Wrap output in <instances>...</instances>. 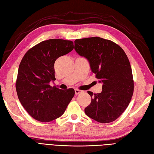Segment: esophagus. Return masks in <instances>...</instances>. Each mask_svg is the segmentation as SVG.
I'll return each mask as SVG.
<instances>
[{
  "label": "esophagus",
  "mask_w": 154,
  "mask_h": 154,
  "mask_svg": "<svg viewBox=\"0 0 154 154\" xmlns=\"http://www.w3.org/2000/svg\"><path fill=\"white\" fill-rule=\"evenodd\" d=\"M75 94H80L81 93H83V91L76 89H75Z\"/></svg>",
  "instance_id": "34e87169"
}]
</instances>
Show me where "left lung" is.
Instances as JSON below:
<instances>
[{
    "mask_svg": "<svg viewBox=\"0 0 154 154\" xmlns=\"http://www.w3.org/2000/svg\"><path fill=\"white\" fill-rule=\"evenodd\" d=\"M75 50L87 59L91 71L99 83L100 93L87 91L91 102L85 112L100 123H109L122 114L134 92L132 68L125 52L114 42L99 37L77 39Z\"/></svg>",
    "mask_w": 154,
    "mask_h": 154,
    "instance_id": "obj_1",
    "label": "left lung"
}]
</instances>
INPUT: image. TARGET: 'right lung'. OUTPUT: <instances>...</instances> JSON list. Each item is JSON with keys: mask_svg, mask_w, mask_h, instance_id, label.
I'll list each match as a JSON object with an SVG mask.
<instances>
[{"mask_svg": "<svg viewBox=\"0 0 154 154\" xmlns=\"http://www.w3.org/2000/svg\"><path fill=\"white\" fill-rule=\"evenodd\" d=\"M73 48L72 41L50 39L34 45L23 57L16 89L23 107L36 120L50 122L60 117L74 97L73 89L61 90L50 85L55 80V60Z\"/></svg>", "mask_w": 154, "mask_h": 154, "instance_id": "right-lung-1", "label": "right lung"}]
</instances>
